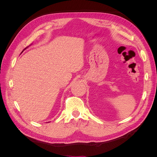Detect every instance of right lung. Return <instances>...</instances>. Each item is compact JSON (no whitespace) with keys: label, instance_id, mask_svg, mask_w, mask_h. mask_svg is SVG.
I'll return each mask as SVG.
<instances>
[{"label":"right lung","instance_id":"add662e5","mask_svg":"<svg viewBox=\"0 0 157 157\" xmlns=\"http://www.w3.org/2000/svg\"><path fill=\"white\" fill-rule=\"evenodd\" d=\"M25 48V49H24V50H25V49H26V48Z\"/></svg>","mask_w":157,"mask_h":157}]
</instances>
